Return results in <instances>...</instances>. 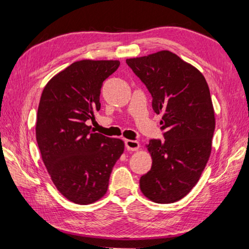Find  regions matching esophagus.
I'll return each instance as SVG.
<instances>
[{
    "mask_svg": "<svg viewBox=\"0 0 249 249\" xmlns=\"http://www.w3.org/2000/svg\"><path fill=\"white\" fill-rule=\"evenodd\" d=\"M125 147L126 149L127 150H130V151H136L140 149V142H138L137 141H132V140H126L125 141Z\"/></svg>",
    "mask_w": 249,
    "mask_h": 249,
    "instance_id": "esophagus-1",
    "label": "esophagus"
}]
</instances>
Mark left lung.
Masks as SVG:
<instances>
[{
    "mask_svg": "<svg viewBox=\"0 0 249 249\" xmlns=\"http://www.w3.org/2000/svg\"><path fill=\"white\" fill-rule=\"evenodd\" d=\"M161 114L165 140L146 145L153 165L140 187L156 203H174L197 183L212 150L215 116L206 80L199 70L169 50L126 59Z\"/></svg>",
    "mask_w": 249,
    "mask_h": 249,
    "instance_id": "8db88e82",
    "label": "left lung"
}]
</instances>
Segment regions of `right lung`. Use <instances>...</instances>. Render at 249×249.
<instances>
[{
	"instance_id": "add662e5",
	"label": "right lung",
	"mask_w": 249,
	"mask_h": 249,
	"mask_svg": "<svg viewBox=\"0 0 249 249\" xmlns=\"http://www.w3.org/2000/svg\"><path fill=\"white\" fill-rule=\"evenodd\" d=\"M119 66V60L75 61L50 79L40 96L37 144L53 184L73 203H94L107 193L124 151L123 141L92 132L86 124L101 107L103 81Z\"/></svg>"
}]
</instances>
